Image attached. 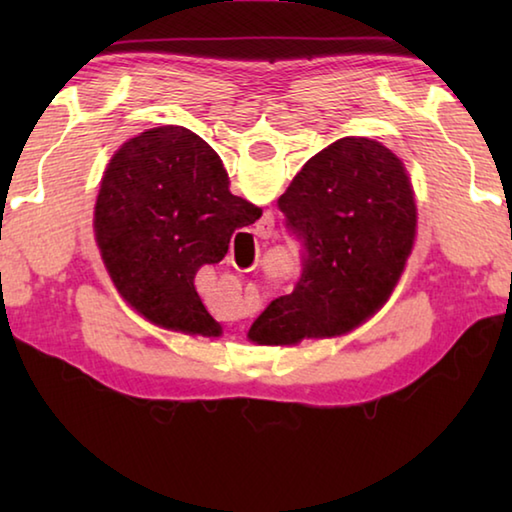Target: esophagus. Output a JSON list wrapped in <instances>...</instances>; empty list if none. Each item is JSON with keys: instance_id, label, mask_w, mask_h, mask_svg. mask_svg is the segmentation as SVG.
Returning <instances> with one entry per match:
<instances>
[{"instance_id": "esophagus-1", "label": "esophagus", "mask_w": 512, "mask_h": 512, "mask_svg": "<svg viewBox=\"0 0 512 512\" xmlns=\"http://www.w3.org/2000/svg\"><path fill=\"white\" fill-rule=\"evenodd\" d=\"M273 225H275V221L271 219V216H266V219H262V225H257V232L262 237H271L273 235ZM257 264V262H255ZM255 264L250 266V268H255Z\"/></svg>"}]
</instances>
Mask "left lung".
I'll return each instance as SVG.
<instances>
[{
	"instance_id": "left-lung-1",
	"label": "left lung",
	"mask_w": 512,
	"mask_h": 512,
	"mask_svg": "<svg viewBox=\"0 0 512 512\" xmlns=\"http://www.w3.org/2000/svg\"><path fill=\"white\" fill-rule=\"evenodd\" d=\"M302 244V271L248 332L259 345L341 336L384 307L411 255L418 212L402 160L368 137L309 158L277 198Z\"/></svg>"
}]
</instances>
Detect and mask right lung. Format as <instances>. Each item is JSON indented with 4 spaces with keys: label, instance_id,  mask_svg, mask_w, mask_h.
Returning <instances> with one entry per match:
<instances>
[{
    "label": "right lung",
    "instance_id": "1",
    "mask_svg": "<svg viewBox=\"0 0 512 512\" xmlns=\"http://www.w3.org/2000/svg\"><path fill=\"white\" fill-rule=\"evenodd\" d=\"M216 151L183 126H160L112 155L94 207L103 264L128 305L151 323L219 336L194 277L219 264L235 230L262 210L230 194Z\"/></svg>",
    "mask_w": 512,
    "mask_h": 512
}]
</instances>
